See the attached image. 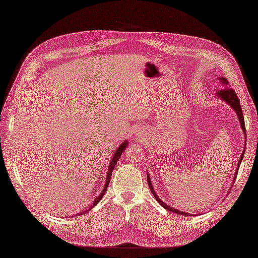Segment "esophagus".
<instances>
[{
    "label": "esophagus",
    "mask_w": 258,
    "mask_h": 258,
    "mask_svg": "<svg viewBox=\"0 0 258 258\" xmlns=\"http://www.w3.org/2000/svg\"><path fill=\"white\" fill-rule=\"evenodd\" d=\"M140 135H141L140 133H137V134H136V136H138V137H140Z\"/></svg>",
    "instance_id": "obj_1"
}]
</instances>
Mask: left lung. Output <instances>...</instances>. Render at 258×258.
<instances>
[{"label":"left lung","mask_w":258,"mask_h":258,"mask_svg":"<svg viewBox=\"0 0 258 258\" xmlns=\"http://www.w3.org/2000/svg\"><path fill=\"white\" fill-rule=\"evenodd\" d=\"M219 81H221V83H222L224 86H226L227 88H224V89H221V90L218 91L216 96H217L218 98H220L222 101L228 103V104L230 105V107L235 111V113H236V115H237V118H239L240 126H241V128H242V131H243V133H244V136L246 137L245 123H244V117H243L242 108H241L239 98H237V96H236V94H235V91H234L232 88H228V85H229V84H228V81H227L226 78L219 77ZM245 146H246V138H245ZM245 146H244V150L242 151L241 157H240V160H239V162H237V166H236V169H235V173H234L233 183H234V181H235V179H236L237 172H239V168H240V164H241V162H242V160H243L244 153H245ZM147 182H148V186H149V188H150V190H151V193H153V195H154V197L157 200V202L159 203L163 208H166V209L169 210V211H172V213H175V214H177V215H183V216H189V215H190V214H187V213H184V211H182V210L175 209V208H173V207L169 206V205H167L166 203H163V202L160 200V198H159V196H158V195L156 194L155 190H154L153 183H151L149 173H147Z\"/></svg>","instance_id":"left-lung-1"}]
</instances>
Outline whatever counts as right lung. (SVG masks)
<instances>
[{"mask_svg": "<svg viewBox=\"0 0 258 258\" xmlns=\"http://www.w3.org/2000/svg\"><path fill=\"white\" fill-rule=\"evenodd\" d=\"M128 146V142L127 141H125V142H123L120 146H118V148L116 149V151H115V154L113 155V157H112V159H111V161H110V164H109V169H108V173H107V179H105V184H104V186H103V189H102V192L99 194V196L96 198V200L94 201V203H92L91 205H90V207L88 208V209H86V210H84V211H82V213H79V214H77L76 216H78V215H83V214H86V213H88V211H90L92 208H94L96 205L101 201V198L103 197V195H104V193L107 192V188H108V186H109V182H110V179H111V174H112V171H113V169H114V167H115V164H116V162L118 161V159H120V157L122 156V154L124 153V149L126 148ZM73 217V216H72Z\"/></svg>", "mask_w": 258, "mask_h": 258, "instance_id": "1", "label": "right lung"}]
</instances>
